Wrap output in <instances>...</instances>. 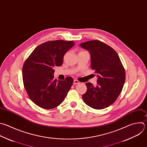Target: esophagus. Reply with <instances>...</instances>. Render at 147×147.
Instances as JSON below:
<instances>
[{
    "label": "esophagus",
    "mask_w": 147,
    "mask_h": 147,
    "mask_svg": "<svg viewBox=\"0 0 147 147\" xmlns=\"http://www.w3.org/2000/svg\"><path fill=\"white\" fill-rule=\"evenodd\" d=\"M79 83H80V82L78 80H74V81H73V84L74 85H77V84H78Z\"/></svg>",
    "instance_id": "obj_1"
}]
</instances>
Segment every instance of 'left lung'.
Instances as JSON below:
<instances>
[{
	"label": "left lung",
	"instance_id": "obj_1",
	"mask_svg": "<svg viewBox=\"0 0 147 147\" xmlns=\"http://www.w3.org/2000/svg\"><path fill=\"white\" fill-rule=\"evenodd\" d=\"M90 55L91 68L97 74V84L86 82L82 99L89 107L101 110L107 107L118 98L125 81V71L120 58L113 48L98 40L80 44Z\"/></svg>",
	"mask_w": 147,
	"mask_h": 147
}]
</instances>
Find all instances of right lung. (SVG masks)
Listing matches in <instances>:
<instances>
[{
	"mask_svg": "<svg viewBox=\"0 0 147 147\" xmlns=\"http://www.w3.org/2000/svg\"><path fill=\"white\" fill-rule=\"evenodd\" d=\"M73 41L55 40L37 47L25 62L22 68L24 87L29 98L44 109L61 105L71 88L73 78L54 79L55 66H61L66 52L74 45Z\"/></svg>",
	"mask_w": 147,
	"mask_h": 147,
	"instance_id": "obj_1",
	"label": "right lung"
}]
</instances>
